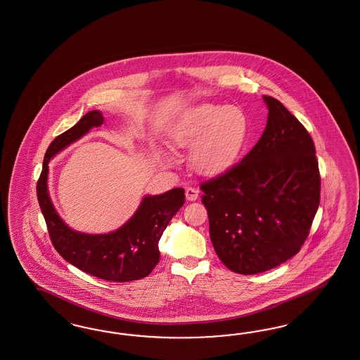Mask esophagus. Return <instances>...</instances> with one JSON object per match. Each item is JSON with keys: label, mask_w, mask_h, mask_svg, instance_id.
I'll return each instance as SVG.
<instances>
[{"label": "esophagus", "mask_w": 360, "mask_h": 360, "mask_svg": "<svg viewBox=\"0 0 360 360\" xmlns=\"http://www.w3.org/2000/svg\"><path fill=\"white\" fill-rule=\"evenodd\" d=\"M185 194H186L187 201H195L200 195V191L195 187H187Z\"/></svg>", "instance_id": "34e87169"}]
</instances>
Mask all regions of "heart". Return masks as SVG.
Listing matches in <instances>:
<instances>
[{
	"label": "heart",
	"instance_id": "heart-1",
	"mask_svg": "<svg viewBox=\"0 0 360 360\" xmlns=\"http://www.w3.org/2000/svg\"><path fill=\"white\" fill-rule=\"evenodd\" d=\"M249 134L248 116L240 107L203 103L179 116L170 127L173 143L191 150L190 165L201 175L226 172L238 158ZM165 163H174L170 150H160Z\"/></svg>",
	"mask_w": 360,
	"mask_h": 360
}]
</instances>
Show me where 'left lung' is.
<instances>
[{"label":"left lung","mask_w":360,"mask_h":360,"mask_svg":"<svg viewBox=\"0 0 360 360\" xmlns=\"http://www.w3.org/2000/svg\"><path fill=\"white\" fill-rule=\"evenodd\" d=\"M268 122L238 165L201 185L210 240L226 268L240 274L274 269L308 237L320 203L315 144L274 98L262 96Z\"/></svg>","instance_id":"obj_1"}]
</instances>
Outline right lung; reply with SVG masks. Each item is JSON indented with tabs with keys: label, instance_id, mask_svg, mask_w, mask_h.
Listing matches in <instances>:
<instances>
[{
	"label": "right lung",
	"instance_id": "right-lung-1",
	"mask_svg": "<svg viewBox=\"0 0 360 360\" xmlns=\"http://www.w3.org/2000/svg\"><path fill=\"white\" fill-rule=\"evenodd\" d=\"M103 123L104 116L101 111H89L72 129L49 144L37 182V198L51 240L63 259L101 280L127 283L148 276L158 264L159 238L184 206L185 190L176 187L163 194L144 195L129 221L110 233L91 234L70 228L58 216L49 195V162L70 144L83 138L89 129L101 127Z\"/></svg>",
	"mask_w": 360,
	"mask_h": 360
}]
</instances>
